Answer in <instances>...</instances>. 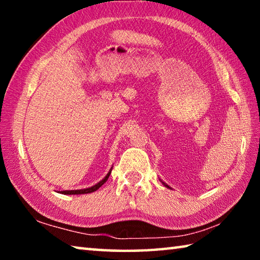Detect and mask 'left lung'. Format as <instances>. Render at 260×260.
Masks as SVG:
<instances>
[{"instance_id": "left-lung-1", "label": "left lung", "mask_w": 260, "mask_h": 260, "mask_svg": "<svg viewBox=\"0 0 260 260\" xmlns=\"http://www.w3.org/2000/svg\"><path fill=\"white\" fill-rule=\"evenodd\" d=\"M162 183H164V182H162ZM164 184H165V183H164ZM165 186H166V187H167V188H170V187H169V186H167V184H165Z\"/></svg>"}]
</instances>
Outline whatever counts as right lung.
I'll return each instance as SVG.
<instances>
[{
    "label": "right lung",
    "instance_id": "1",
    "mask_svg": "<svg viewBox=\"0 0 260 260\" xmlns=\"http://www.w3.org/2000/svg\"><path fill=\"white\" fill-rule=\"evenodd\" d=\"M110 174H111V171H110V172L107 175H105V178L103 180H101L99 183H96L95 186H93V187L86 188V189H78V190H63V191H61V193H64V195H81V193H89V192L96 191L101 186H102V184L107 182V180L109 179Z\"/></svg>",
    "mask_w": 260,
    "mask_h": 260
}]
</instances>
